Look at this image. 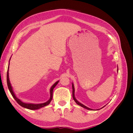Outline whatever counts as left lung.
I'll return each instance as SVG.
<instances>
[{
  "label": "left lung",
  "mask_w": 133,
  "mask_h": 133,
  "mask_svg": "<svg viewBox=\"0 0 133 133\" xmlns=\"http://www.w3.org/2000/svg\"><path fill=\"white\" fill-rule=\"evenodd\" d=\"M72 88H73V99H74V101L75 102V103L78 104V105H80V106H81L82 107H83V108H85V109H88V110H92V109H90V108H88L87 107H86V106H85L84 105H83V104H82V103H79L77 100H76V99H75V95H74V92H75V89H74V84L72 83ZM105 107V106H104ZM101 108V109H102ZM98 110H99V109H98Z\"/></svg>",
  "instance_id": "left-lung-1"
}]
</instances>
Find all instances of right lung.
I'll list each match as a JSON object with an SVG mask.
<instances>
[{
  "instance_id": "1",
  "label": "right lung",
  "mask_w": 133,
  "mask_h": 133,
  "mask_svg": "<svg viewBox=\"0 0 133 133\" xmlns=\"http://www.w3.org/2000/svg\"><path fill=\"white\" fill-rule=\"evenodd\" d=\"M10 62V61H9ZM9 64L10 63H9V66L8 68V71H7V76H6V80H7V85H8V89L10 92V93L11 94V95L13 96V97L14 98V99L16 100L20 105L22 106V107H24L25 108L28 109L30 110H37V109H39L43 108L44 107H45L48 105H49L50 104V102L51 101L52 98H53V91L54 88L55 87V86L57 85V84L59 83V81H57L56 83H55L52 87H51L50 89V99L48 100V101L45 103H41V104H31V103H23V102H22L21 100L19 99H18L17 96H15L14 92L13 90V89H12V87L11 85V84L10 83V80H9Z\"/></svg>"
}]
</instances>
